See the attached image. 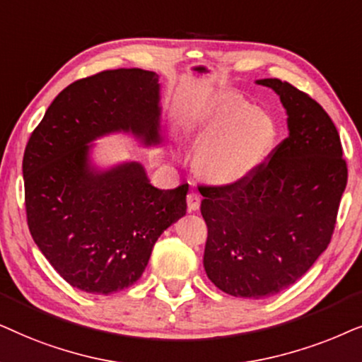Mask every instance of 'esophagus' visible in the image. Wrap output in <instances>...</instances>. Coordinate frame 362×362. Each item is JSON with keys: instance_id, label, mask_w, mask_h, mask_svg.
<instances>
[{"instance_id": "esophagus-1", "label": "esophagus", "mask_w": 362, "mask_h": 362, "mask_svg": "<svg viewBox=\"0 0 362 362\" xmlns=\"http://www.w3.org/2000/svg\"><path fill=\"white\" fill-rule=\"evenodd\" d=\"M200 202H202V197H200L199 192H190V194L187 195V206H189L190 211L199 210L200 209Z\"/></svg>"}]
</instances>
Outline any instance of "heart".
<instances>
[{
  "label": "heart",
  "mask_w": 362,
  "mask_h": 362,
  "mask_svg": "<svg viewBox=\"0 0 362 362\" xmlns=\"http://www.w3.org/2000/svg\"><path fill=\"white\" fill-rule=\"evenodd\" d=\"M209 141L199 153L205 177L220 184L247 178L268 156L274 141L273 120L245 103H226L200 131Z\"/></svg>",
  "instance_id": "obj_1"
}]
</instances>
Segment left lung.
Masks as SVG:
<instances>
[{
	"mask_svg": "<svg viewBox=\"0 0 362 362\" xmlns=\"http://www.w3.org/2000/svg\"><path fill=\"white\" fill-rule=\"evenodd\" d=\"M257 83L279 95L290 134L243 180L199 187L206 276L221 291L253 300L286 290L313 267L331 242L348 184L326 110L286 81Z\"/></svg>",
	"mask_w": 362,
	"mask_h": 362,
	"instance_id": "8db88e82",
	"label": "left lung"
}]
</instances>
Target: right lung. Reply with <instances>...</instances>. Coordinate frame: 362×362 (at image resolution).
I'll use <instances>...</instances> for the list:
<instances>
[{"label": "right lung", "mask_w": 362, "mask_h": 362, "mask_svg": "<svg viewBox=\"0 0 362 362\" xmlns=\"http://www.w3.org/2000/svg\"><path fill=\"white\" fill-rule=\"evenodd\" d=\"M160 86L152 71L110 69L67 86L33 131L23 157L31 237L71 286L110 295L132 286L158 237L185 215L189 184L151 185L144 167L125 162L95 170L89 142L131 132L156 146Z\"/></svg>", "instance_id": "right-lung-1"}]
</instances>
